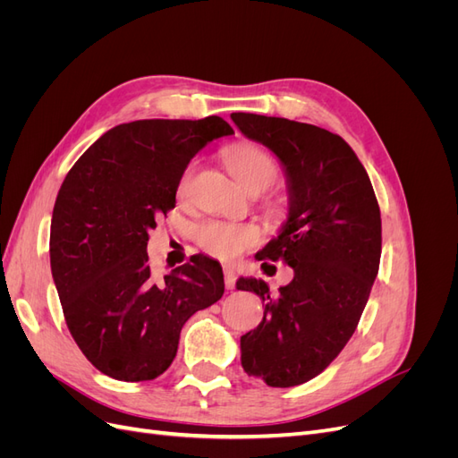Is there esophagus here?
I'll return each instance as SVG.
<instances>
[{
	"label": "esophagus",
	"mask_w": 458,
	"mask_h": 458,
	"mask_svg": "<svg viewBox=\"0 0 458 458\" xmlns=\"http://www.w3.org/2000/svg\"><path fill=\"white\" fill-rule=\"evenodd\" d=\"M224 275H225V286H227V290H233L234 283H237V273H234L233 267H224Z\"/></svg>",
	"instance_id": "obj_1"
}]
</instances>
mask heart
I'll return each instance as SVG.
<instances>
[{
	"label": "heart",
	"mask_w": 458,
	"mask_h": 458,
	"mask_svg": "<svg viewBox=\"0 0 458 458\" xmlns=\"http://www.w3.org/2000/svg\"><path fill=\"white\" fill-rule=\"evenodd\" d=\"M225 164L231 175L246 191H263L275 182L276 172H279L276 170V162L269 152L254 143H239L227 148ZM191 177L192 165H189L182 177V183H179V192L182 195L189 189ZM197 239L206 252H210L219 259H231L258 242V231L248 225L225 224V221H208V224L199 229Z\"/></svg>",
	"instance_id": "1"
}]
</instances>
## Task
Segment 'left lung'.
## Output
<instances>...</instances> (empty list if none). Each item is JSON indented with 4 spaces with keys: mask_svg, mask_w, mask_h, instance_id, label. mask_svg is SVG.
Masks as SVG:
<instances>
[{
    "mask_svg": "<svg viewBox=\"0 0 458 458\" xmlns=\"http://www.w3.org/2000/svg\"><path fill=\"white\" fill-rule=\"evenodd\" d=\"M231 120L266 145L286 175L288 217L256 259H283L294 271L279 293L252 276L237 281L263 303L261 323L241 336V363L271 387L298 386L335 361L357 328L378 275L380 208L340 135L275 116L233 113Z\"/></svg>",
    "mask_w": 458,
    "mask_h": 458,
    "instance_id": "obj_1",
    "label": "left lung"
}]
</instances>
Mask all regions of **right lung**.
<instances>
[{
	"instance_id": "add662e5",
	"label": "right lung",
	"mask_w": 458,
	"mask_h": 458,
	"mask_svg": "<svg viewBox=\"0 0 458 458\" xmlns=\"http://www.w3.org/2000/svg\"><path fill=\"white\" fill-rule=\"evenodd\" d=\"M233 133L219 116L120 123L66 174L51 217V273L68 330L106 377H160L187 318L224 296L221 266L200 254L155 279L147 242L175 208L191 158Z\"/></svg>"
}]
</instances>
